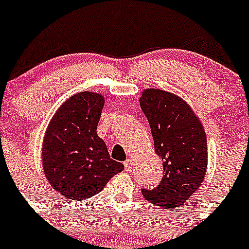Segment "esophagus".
<instances>
[{
	"label": "esophagus",
	"instance_id": "obj_1",
	"mask_svg": "<svg viewBox=\"0 0 249 249\" xmlns=\"http://www.w3.org/2000/svg\"><path fill=\"white\" fill-rule=\"evenodd\" d=\"M124 166L127 171H130L131 168H132V160H131V158H127L124 162Z\"/></svg>",
	"mask_w": 249,
	"mask_h": 249
}]
</instances>
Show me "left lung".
Here are the masks:
<instances>
[{"label": "left lung", "mask_w": 249, "mask_h": 249, "mask_svg": "<svg viewBox=\"0 0 249 249\" xmlns=\"http://www.w3.org/2000/svg\"><path fill=\"white\" fill-rule=\"evenodd\" d=\"M139 104L151 127L164 174L158 187L142 189V194L151 204L175 208L190 198L203 182L208 162L206 132L190 106L176 94L147 89Z\"/></svg>", "instance_id": "left-lung-1"}]
</instances>
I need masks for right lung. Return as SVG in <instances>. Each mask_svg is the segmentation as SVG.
Masks as SVG:
<instances>
[{"label": "right lung", "instance_id": "add662e5", "mask_svg": "<svg viewBox=\"0 0 249 249\" xmlns=\"http://www.w3.org/2000/svg\"><path fill=\"white\" fill-rule=\"evenodd\" d=\"M104 97L80 92L62 104L49 122L42 144V166L49 184L65 198L83 201L104 189L124 165L108 155L97 126Z\"/></svg>", "mask_w": 249, "mask_h": 249}]
</instances>
